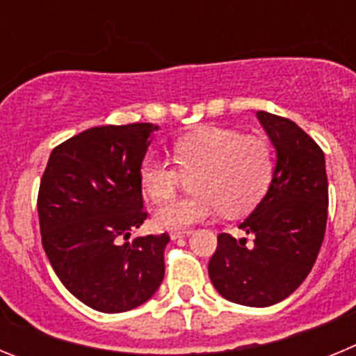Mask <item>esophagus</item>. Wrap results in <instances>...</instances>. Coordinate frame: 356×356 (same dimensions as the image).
<instances>
[{
	"label": "esophagus",
	"instance_id": "1",
	"mask_svg": "<svg viewBox=\"0 0 356 356\" xmlns=\"http://www.w3.org/2000/svg\"><path fill=\"white\" fill-rule=\"evenodd\" d=\"M193 232L191 229H175V232H171V238L175 241V238H181V237H187V235H191Z\"/></svg>",
	"mask_w": 356,
	"mask_h": 356
}]
</instances>
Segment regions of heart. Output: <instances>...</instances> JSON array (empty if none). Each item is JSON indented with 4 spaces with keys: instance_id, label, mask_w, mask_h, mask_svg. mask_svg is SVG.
Wrapping results in <instances>:
<instances>
[{
    "instance_id": "heart-1",
    "label": "heart",
    "mask_w": 356,
    "mask_h": 356,
    "mask_svg": "<svg viewBox=\"0 0 356 356\" xmlns=\"http://www.w3.org/2000/svg\"><path fill=\"white\" fill-rule=\"evenodd\" d=\"M175 162L149 159L140 169V184L151 200L176 193L184 175L193 176L194 194L175 197L153 212L160 229H185L225 210L228 216L248 212L271 184L273 151L260 137L226 128H203L178 139L172 146Z\"/></svg>"
}]
</instances>
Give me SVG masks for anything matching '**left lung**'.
I'll use <instances>...</instances> for the list:
<instances>
[{
  "mask_svg": "<svg viewBox=\"0 0 356 356\" xmlns=\"http://www.w3.org/2000/svg\"><path fill=\"white\" fill-rule=\"evenodd\" d=\"M276 149L269 191L241 222L248 238L217 235L209 262L213 287L228 301L271 307L284 301L312 271L328 219L325 153L294 121L257 112Z\"/></svg>",
  "mask_w": 356,
  "mask_h": 356,
  "instance_id": "left-lung-1",
  "label": "left lung"
}]
</instances>
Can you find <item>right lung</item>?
<instances>
[{
    "instance_id": "1",
    "label": "right lung",
    "mask_w": 356,
    "mask_h": 356,
    "mask_svg": "<svg viewBox=\"0 0 356 356\" xmlns=\"http://www.w3.org/2000/svg\"><path fill=\"white\" fill-rule=\"evenodd\" d=\"M156 130L151 122L89 128L51 151L40 180L44 251L64 287L97 312L140 307L163 280L169 235L128 241L147 217L140 168Z\"/></svg>"
}]
</instances>
